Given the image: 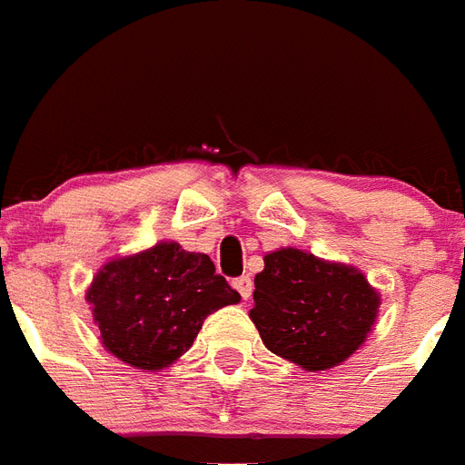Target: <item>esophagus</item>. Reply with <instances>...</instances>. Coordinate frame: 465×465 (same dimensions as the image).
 Wrapping results in <instances>:
<instances>
[{
  "label": "esophagus",
  "instance_id": "esophagus-1",
  "mask_svg": "<svg viewBox=\"0 0 465 465\" xmlns=\"http://www.w3.org/2000/svg\"><path fill=\"white\" fill-rule=\"evenodd\" d=\"M232 286H235L237 292H240V296H242V299H250V296H252V289H254L252 277H245V274H242V277L232 279Z\"/></svg>",
  "mask_w": 465,
  "mask_h": 465
}]
</instances>
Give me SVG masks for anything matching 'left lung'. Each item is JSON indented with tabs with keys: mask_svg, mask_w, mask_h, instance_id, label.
Segmentation results:
<instances>
[{
	"mask_svg": "<svg viewBox=\"0 0 465 465\" xmlns=\"http://www.w3.org/2000/svg\"><path fill=\"white\" fill-rule=\"evenodd\" d=\"M250 319L279 358L306 370L333 368L368 338L380 296L361 272L302 250L264 257Z\"/></svg>",
	"mask_w": 465,
	"mask_h": 465,
	"instance_id": "left-lung-1",
	"label": "left lung"
}]
</instances>
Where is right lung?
<instances>
[{
    "label": "right lung",
    "mask_w": 465,
    "mask_h": 465,
    "mask_svg": "<svg viewBox=\"0 0 465 465\" xmlns=\"http://www.w3.org/2000/svg\"><path fill=\"white\" fill-rule=\"evenodd\" d=\"M103 345L139 370H162L193 345L208 313L240 302L208 254L159 242L114 260L87 292Z\"/></svg>",
    "instance_id": "right-lung-1"
}]
</instances>
